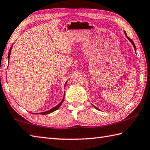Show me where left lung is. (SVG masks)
<instances>
[{
	"mask_svg": "<svg viewBox=\"0 0 150 150\" xmlns=\"http://www.w3.org/2000/svg\"><path fill=\"white\" fill-rule=\"evenodd\" d=\"M124 34H125V36L126 37H127V39L129 40V42L132 43V45H133V47H134V50H135V51H136V47H135V45H134V42H133V40H132L131 39H130V38H129L127 36V34H126V32L124 31ZM93 107H94L96 108V109H98V110H99V108H97L96 107H95L94 106V105H93Z\"/></svg>",
	"mask_w": 150,
	"mask_h": 150,
	"instance_id": "8db88e82",
	"label": "left lung"
}]
</instances>
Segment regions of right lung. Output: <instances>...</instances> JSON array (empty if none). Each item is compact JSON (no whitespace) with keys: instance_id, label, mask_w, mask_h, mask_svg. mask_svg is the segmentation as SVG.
I'll use <instances>...</instances> for the list:
<instances>
[{"instance_id":"add662e5","label":"right lung","mask_w":150,"mask_h":150,"mask_svg":"<svg viewBox=\"0 0 150 150\" xmlns=\"http://www.w3.org/2000/svg\"><path fill=\"white\" fill-rule=\"evenodd\" d=\"M12 46H13V45L11 46V47H10V51H9V52H8V62H9V60H10V54H11V49H12ZM67 82V81H66V83H65V86H64V87H65V86H66ZM64 89H65V88H64ZM64 96H65V92H64V97H63L62 100V101H60V103L59 104L57 105V106H56V107H53L52 108H51V109H50V110H47V111H45V112H43L34 113V114H50V113H51V112H54V111H55V110H57V109H58V108H59V107L61 106V105L62 104V103H63V101H64Z\"/></svg>"}]
</instances>
